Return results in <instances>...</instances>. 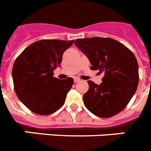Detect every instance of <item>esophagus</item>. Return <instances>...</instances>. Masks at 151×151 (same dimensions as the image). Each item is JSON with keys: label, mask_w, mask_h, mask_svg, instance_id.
Listing matches in <instances>:
<instances>
[{"label": "esophagus", "mask_w": 151, "mask_h": 151, "mask_svg": "<svg viewBox=\"0 0 151 151\" xmlns=\"http://www.w3.org/2000/svg\"><path fill=\"white\" fill-rule=\"evenodd\" d=\"M74 82H80V79H79V78H74Z\"/></svg>", "instance_id": "esophagus-1"}]
</instances>
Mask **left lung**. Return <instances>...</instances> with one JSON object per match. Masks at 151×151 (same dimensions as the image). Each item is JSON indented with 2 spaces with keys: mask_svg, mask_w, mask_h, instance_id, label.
Instances as JSON below:
<instances>
[{
  "mask_svg": "<svg viewBox=\"0 0 151 151\" xmlns=\"http://www.w3.org/2000/svg\"><path fill=\"white\" fill-rule=\"evenodd\" d=\"M75 45L87 56L91 69L104 74L100 85L88 81L89 89L83 95L84 104L97 116H113L127 106L137 90L139 75L134 54L110 38H78Z\"/></svg>",
  "mask_w": 151,
  "mask_h": 151,
  "instance_id": "left-lung-1",
  "label": "left lung"
}]
</instances>
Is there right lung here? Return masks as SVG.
<instances>
[{"label": "right lung", "mask_w": 151, "mask_h": 151, "mask_svg": "<svg viewBox=\"0 0 151 151\" xmlns=\"http://www.w3.org/2000/svg\"><path fill=\"white\" fill-rule=\"evenodd\" d=\"M73 42L41 40L29 45L16 59L12 70L16 94L33 113L49 115L65 103L74 81L70 77L64 80L55 78L54 70Z\"/></svg>", "instance_id": "right-lung-1"}]
</instances>
